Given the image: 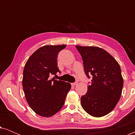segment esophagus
Masks as SVG:
<instances>
[{"label":"esophagus","mask_w":135,"mask_h":135,"mask_svg":"<svg viewBox=\"0 0 135 135\" xmlns=\"http://www.w3.org/2000/svg\"><path fill=\"white\" fill-rule=\"evenodd\" d=\"M77 84H78L77 82H74V83H73V84H71V85L72 86H75L76 85H77Z\"/></svg>","instance_id":"34e87169"}]
</instances>
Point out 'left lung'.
<instances>
[{"label":"left lung","mask_w":135,"mask_h":135,"mask_svg":"<svg viewBox=\"0 0 135 135\" xmlns=\"http://www.w3.org/2000/svg\"><path fill=\"white\" fill-rule=\"evenodd\" d=\"M82 58L85 73L92 75L87 92L81 97V106L90 115L101 117L110 113L119 102L123 79L115 58L98 47L76 45Z\"/></svg>","instance_id":"left-lung-1"}]
</instances>
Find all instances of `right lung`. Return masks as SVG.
<instances>
[{
    "label": "right lung",
    "instance_id": "add662e5",
    "mask_svg": "<svg viewBox=\"0 0 135 135\" xmlns=\"http://www.w3.org/2000/svg\"><path fill=\"white\" fill-rule=\"evenodd\" d=\"M66 45H45L31 55L26 62L22 80L25 98L30 108L38 115L51 117L60 110L71 84L50 79L60 71L57 56Z\"/></svg>",
    "mask_w": 135,
    "mask_h": 135
}]
</instances>
